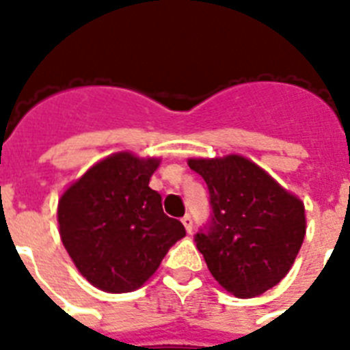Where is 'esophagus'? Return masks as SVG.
<instances>
[{
	"label": "esophagus",
	"mask_w": 350,
	"mask_h": 350,
	"mask_svg": "<svg viewBox=\"0 0 350 350\" xmlns=\"http://www.w3.org/2000/svg\"><path fill=\"white\" fill-rule=\"evenodd\" d=\"M183 225H185L186 232H188V234H190V232H191V228H193V221H191V217H190V215H185V217H183Z\"/></svg>",
	"instance_id": "1"
}]
</instances>
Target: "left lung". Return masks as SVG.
Masks as SVG:
<instances>
[{"mask_svg":"<svg viewBox=\"0 0 350 350\" xmlns=\"http://www.w3.org/2000/svg\"><path fill=\"white\" fill-rule=\"evenodd\" d=\"M210 191L212 221L196 236L223 290L249 299L277 286L306 234L304 203L241 154L188 159Z\"/></svg>","mask_w":350,"mask_h":350,"instance_id":"1","label":"left lung"}]
</instances>
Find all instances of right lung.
<instances>
[{
    "mask_svg": "<svg viewBox=\"0 0 350 350\" xmlns=\"http://www.w3.org/2000/svg\"><path fill=\"white\" fill-rule=\"evenodd\" d=\"M162 159L118 151L90 165L59 199L60 240L77 271L101 291L146 284L186 230L149 188Z\"/></svg>",
    "mask_w": 350,
    "mask_h": 350,
    "instance_id": "right-lung-1",
    "label": "right lung"
}]
</instances>
